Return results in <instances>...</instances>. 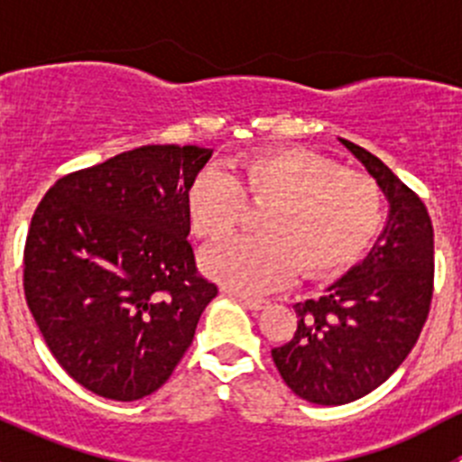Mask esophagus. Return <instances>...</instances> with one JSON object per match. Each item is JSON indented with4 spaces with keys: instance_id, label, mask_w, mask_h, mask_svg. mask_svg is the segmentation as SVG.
I'll list each match as a JSON object with an SVG mask.
<instances>
[{
    "instance_id": "obj_1",
    "label": "esophagus",
    "mask_w": 462,
    "mask_h": 462,
    "mask_svg": "<svg viewBox=\"0 0 462 462\" xmlns=\"http://www.w3.org/2000/svg\"><path fill=\"white\" fill-rule=\"evenodd\" d=\"M232 300L241 301L244 306H248L250 310H263L268 309L270 301L268 300H261V297H250V295H241V292H230Z\"/></svg>"
}]
</instances>
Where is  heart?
Wrapping results in <instances>:
<instances>
[{"label": "heart", "instance_id": "b5f03b06", "mask_svg": "<svg viewBox=\"0 0 462 462\" xmlns=\"http://www.w3.org/2000/svg\"><path fill=\"white\" fill-rule=\"evenodd\" d=\"M245 201L268 203L261 235L227 236L201 259L209 277L244 292L279 286L295 270L304 279L339 273L362 257L382 226L374 180L309 149L257 153L232 162L227 174L203 171L188 192L192 232L201 239L227 235Z\"/></svg>", "mask_w": 462, "mask_h": 462}]
</instances>
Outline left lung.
<instances>
[{"label": "left lung", "mask_w": 462, "mask_h": 462, "mask_svg": "<svg viewBox=\"0 0 462 462\" xmlns=\"http://www.w3.org/2000/svg\"><path fill=\"white\" fill-rule=\"evenodd\" d=\"M389 201L374 248L313 300L295 304L297 330L273 348L292 393L321 407L371 393L400 365L430 315L433 227L425 203L380 158L339 138Z\"/></svg>", "instance_id": "left-lung-1"}]
</instances>
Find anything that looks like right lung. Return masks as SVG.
Here are the masks:
<instances>
[{
    "instance_id": "1",
    "label": "right lung",
    "mask_w": 462,
    "mask_h": 462,
    "mask_svg": "<svg viewBox=\"0 0 462 462\" xmlns=\"http://www.w3.org/2000/svg\"><path fill=\"white\" fill-rule=\"evenodd\" d=\"M209 156L144 144L62 176L32 214L26 304L58 365L96 395L161 389L217 297L188 241V192Z\"/></svg>"
}]
</instances>
